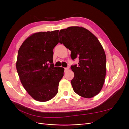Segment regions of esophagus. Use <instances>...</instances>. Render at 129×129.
I'll list each match as a JSON object with an SVG mask.
<instances>
[{
	"label": "esophagus",
	"mask_w": 129,
	"mask_h": 129,
	"mask_svg": "<svg viewBox=\"0 0 129 129\" xmlns=\"http://www.w3.org/2000/svg\"><path fill=\"white\" fill-rule=\"evenodd\" d=\"M69 69V66H68L67 67H66V68H64V72H67V71H68V70Z\"/></svg>",
	"instance_id": "obj_1"
}]
</instances>
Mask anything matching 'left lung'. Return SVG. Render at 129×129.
<instances>
[{
	"instance_id": "obj_1",
	"label": "left lung",
	"mask_w": 129,
	"mask_h": 129,
	"mask_svg": "<svg viewBox=\"0 0 129 129\" xmlns=\"http://www.w3.org/2000/svg\"><path fill=\"white\" fill-rule=\"evenodd\" d=\"M59 42L71 50L72 60L78 57L79 66L72 65L74 91L84 98L100 92L106 74V56L100 41L83 27L73 26L60 30Z\"/></svg>"
}]
</instances>
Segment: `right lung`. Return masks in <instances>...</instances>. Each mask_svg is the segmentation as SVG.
Returning <instances> with one entry per match:
<instances>
[{
  "instance_id": "right-lung-1",
  "label": "right lung",
  "mask_w": 129,
  "mask_h": 129,
  "mask_svg": "<svg viewBox=\"0 0 129 129\" xmlns=\"http://www.w3.org/2000/svg\"><path fill=\"white\" fill-rule=\"evenodd\" d=\"M58 30L32 34L18 50L17 72L26 90L40 102L52 99L58 92L64 68L53 63L54 48L58 43Z\"/></svg>"
}]
</instances>
